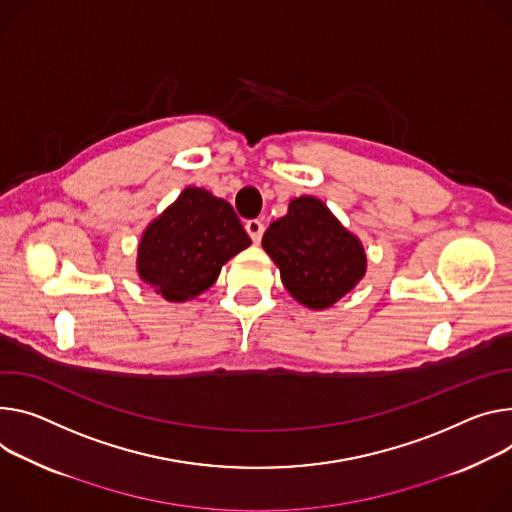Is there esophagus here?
<instances>
[{
	"label": "esophagus",
	"instance_id": "34e87169",
	"mask_svg": "<svg viewBox=\"0 0 512 512\" xmlns=\"http://www.w3.org/2000/svg\"><path fill=\"white\" fill-rule=\"evenodd\" d=\"M245 228H247V232H249V237L253 239V243H259V241H261L263 230H265V226H263L261 220H247Z\"/></svg>",
	"mask_w": 512,
	"mask_h": 512
}]
</instances>
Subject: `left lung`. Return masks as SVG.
Returning <instances> with one entry per match:
<instances>
[{
	"label": "left lung",
	"instance_id": "8db88e82",
	"mask_svg": "<svg viewBox=\"0 0 512 512\" xmlns=\"http://www.w3.org/2000/svg\"><path fill=\"white\" fill-rule=\"evenodd\" d=\"M261 245L290 296L310 310L337 304L367 271L361 241L314 196L290 200L288 214L269 224Z\"/></svg>",
	"mask_w": 512,
	"mask_h": 512
}]
</instances>
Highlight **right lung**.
<instances>
[{
	"label": "right lung",
	"instance_id": "right-lung-1",
	"mask_svg": "<svg viewBox=\"0 0 512 512\" xmlns=\"http://www.w3.org/2000/svg\"><path fill=\"white\" fill-rule=\"evenodd\" d=\"M249 245L232 206L190 185L145 228L136 273L167 302H188L212 288L222 265Z\"/></svg>",
	"mask_w": 512,
	"mask_h": 512
}]
</instances>
